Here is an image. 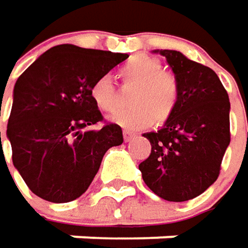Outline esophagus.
Masks as SVG:
<instances>
[{"mask_svg": "<svg viewBox=\"0 0 248 248\" xmlns=\"http://www.w3.org/2000/svg\"><path fill=\"white\" fill-rule=\"evenodd\" d=\"M133 137H134V133H131V131H128V130H125L124 131V140L128 143V141H131L133 140Z\"/></svg>", "mask_w": 248, "mask_h": 248, "instance_id": "1", "label": "esophagus"}]
</instances>
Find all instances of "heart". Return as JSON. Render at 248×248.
Returning a JSON list of instances; mask_svg holds the SVG:
<instances>
[{"label": "heart", "instance_id": "obj_1", "mask_svg": "<svg viewBox=\"0 0 248 248\" xmlns=\"http://www.w3.org/2000/svg\"><path fill=\"white\" fill-rule=\"evenodd\" d=\"M120 76L136 83L130 95L133 107L109 115L111 123L127 130H137L153 123L162 124L172 115L178 102V82L173 75L162 70L157 59L137 55L121 66ZM89 95L104 112H111L117 105L115 86L109 75L98 76L89 86Z\"/></svg>", "mask_w": 248, "mask_h": 248}]
</instances>
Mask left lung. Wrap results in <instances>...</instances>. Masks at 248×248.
Masks as SVG:
<instances>
[{"instance_id":"obj_1","label":"left lung","mask_w":248,"mask_h":248,"mask_svg":"<svg viewBox=\"0 0 248 248\" xmlns=\"http://www.w3.org/2000/svg\"><path fill=\"white\" fill-rule=\"evenodd\" d=\"M178 82V102L157 131L144 133L150 156L139 165L159 198L184 202L212 185L230 144V99L217 73L178 50H153Z\"/></svg>"}]
</instances>
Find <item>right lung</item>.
I'll return each instance as SVG.
<instances>
[{
    "label": "right lung",
    "instance_id": "1",
    "mask_svg": "<svg viewBox=\"0 0 248 248\" xmlns=\"http://www.w3.org/2000/svg\"><path fill=\"white\" fill-rule=\"evenodd\" d=\"M127 58V53L59 45L17 79L7 139L14 168L34 195L55 203L79 198L107 150L123 144L117 124L89 130L102 121L89 86Z\"/></svg>",
    "mask_w": 248,
    "mask_h": 248
}]
</instances>
